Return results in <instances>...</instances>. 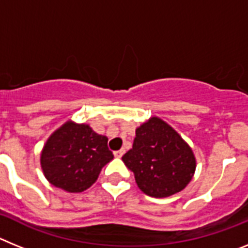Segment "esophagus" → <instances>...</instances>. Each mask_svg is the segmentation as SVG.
Returning a JSON list of instances; mask_svg holds the SVG:
<instances>
[{
  "label": "esophagus",
  "mask_w": 248,
  "mask_h": 248,
  "mask_svg": "<svg viewBox=\"0 0 248 248\" xmlns=\"http://www.w3.org/2000/svg\"><path fill=\"white\" fill-rule=\"evenodd\" d=\"M123 154H124V150H117V151H114V156L115 157H122Z\"/></svg>",
  "instance_id": "34e87169"
}]
</instances>
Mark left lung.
Instances as JSON below:
<instances>
[{
  "label": "left lung",
  "mask_w": 248,
  "mask_h": 248,
  "mask_svg": "<svg viewBox=\"0 0 248 248\" xmlns=\"http://www.w3.org/2000/svg\"><path fill=\"white\" fill-rule=\"evenodd\" d=\"M122 160L134 172L139 189L151 198H168L185 189L196 168L190 146L159 118L137 129L133 148Z\"/></svg>",
  "instance_id": "obj_1"
}]
</instances>
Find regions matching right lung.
I'll return each instance as SVG.
<instances>
[{
  "label": "right lung",
  "mask_w": 248,
  "mask_h": 248,
  "mask_svg": "<svg viewBox=\"0 0 248 248\" xmlns=\"http://www.w3.org/2000/svg\"><path fill=\"white\" fill-rule=\"evenodd\" d=\"M113 157L108 138L89 125L67 123L46 143L41 165L52 185L68 192H82L95 183L103 166Z\"/></svg>",
  "instance_id": "obj_1"
}]
</instances>
